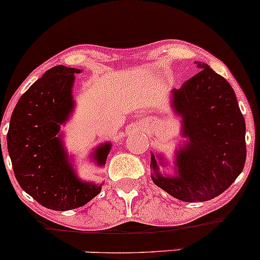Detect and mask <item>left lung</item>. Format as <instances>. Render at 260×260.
Listing matches in <instances>:
<instances>
[{"mask_svg": "<svg viewBox=\"0 0 260 260\" xmlns=\"http://www.w3.org/2000/svg\"><path fill=\"white\" fill-rule=\"evenodd\" d=\"M172 90L171 104L182 117L186 145L176 151V175L162 176L151 153L154 183L182 202H207L225 192L246 162V123L237 98L223 77L207 63ZM162 164V162H161Z\"/></svg>", "mask_w": 260, "mask_h": 260, "instance_id": "8db88e82", "label": "left lung"}]
</instances>
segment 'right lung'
Instances as JSON below:
<instances>
[{"mask_svg":"<svg viewBox=\"0 0 260 260\" xmlns=\"http://www.w3.org/2000/svg\"><path fill=\"white\" fill-rule=\"evenodd\" d=\"M74 73L80 70L56 66L46 71L18 100L7 133L14 176L29 196L51 210L83 207L96 197L101 184L80 181L61 142L59 126L73 109ZM111 144L95 150L94 159L105 165Z\"/></svg>","mask_w":260,"mask_h":260,"instance_id":"1","label":"right lung"}]
</instances>
